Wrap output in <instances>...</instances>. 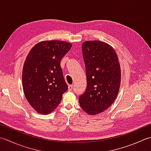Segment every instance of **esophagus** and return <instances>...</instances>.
Listing matches in <instances>:
<instances>
[{
    "label": "esophagus",
    "instance_id": "1",
    "mask_svg": "<svg viewBox=\"0 0 151 151\" xmlns=\"http://www.w3.org/2000/svg\"><path fill=\"white\" fill-rule=\"evenodd\" d=\"M68 88H69V90H72L73 88V84L69 85V86H68Z\"/></svg>",
    "mask_w": 151,
    "mask_h": 151
}]
</instances>
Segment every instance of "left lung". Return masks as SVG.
<instances>
[{"mask_svg": "<svg viewBox=\"0 0 151 151\" xmlns=\"http://www.w3.org/2000/svg\"><path fill=\"white\" fill-rule=\"evenodd\" d=\"M87 87L79 103L86 113L99 114L112 105L119 93L121 72L118 56L108 44L86 41L82 44Z\"/></svg>", "mask_w": 151, "mask_h": 151, "instance_id": "left-lung-1", "label": "left lung"}]
</instances>
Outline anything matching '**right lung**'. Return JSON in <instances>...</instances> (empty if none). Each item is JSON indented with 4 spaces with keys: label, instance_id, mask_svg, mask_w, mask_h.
Segmentation results:
<instances>
[{
    "label": "right lung",
    "instance_id": "add662e5",
    "mask_svg": "<svg viewBox=\"0 0 151 151\" xmlns=\"http://www.w3.org/2000/svg\"><path fill=\"white\" fill-rule=\"evenodd\" d=\"M71 46L63 41H42L37 44L26 58L22 73L23 88L27 101L38 113H51L68 90L60 63Z\"/></svg>",
    "mask_w": 151,
    "mask_h": 151
}]
</instances>
